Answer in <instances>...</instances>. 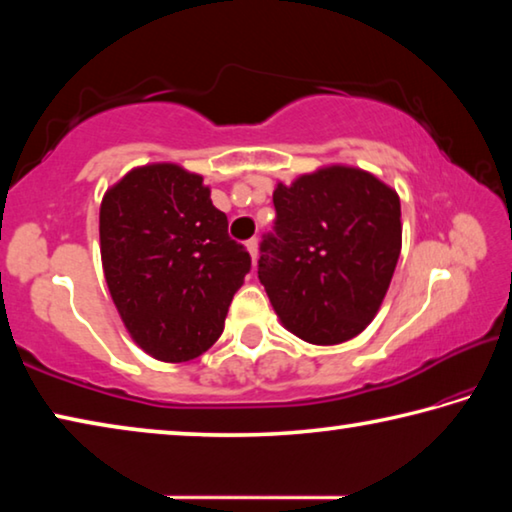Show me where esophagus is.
<instances>
[{"mask_svg": "<svg viewBox=\"0 0 512 512\" xmlns=\"http://www.w3.org/2000/svg\"><path fill=\"white\" fill-rule=\"evenodd\" d=\"M246 248H248L250 257H253V262H257V255H259V244H257V239H248V241H246Z\"/></svg>", "mask_w": 512, "mask_h": 512, "instance_id": "1", "label": "esophagus"}]
</instances>
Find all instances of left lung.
Segmentation results:
<instances>
[{"mask_svg": "<svg viewBox=\"0 0 512 512\" xmlns=\"http://www.w3.org/2000/svg\"><path fill=\"white\" fill-rule=\"evenodd\" d=\"M259 282L302 341L336 345L375 318L402 250L400 196L372 173L327 167L273 192Z\"/></svg>", "mask_w": 512, "mask_h": 512, "instance_id": "8db88e82", "label": "left lung"}]
</instances>
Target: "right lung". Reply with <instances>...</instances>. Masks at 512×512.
I'll use <instances>...</instances> for the list:
<instances>
[{"label": "right lung", "instance_id": "add662e5", "mask_svg": "<svg viewBox=\"0 0 512 512\" xmlns=\"http://www.w3.org/2000/svg\"><path fill=\"white\" fill-rule=\"evenodd\" d=\"M99 237L110 296L146 354L180 363L212 348L250 255L201 176L178 164L126 173L103 196Z\"/></svg>", "mask_w": 512, "mask_h": 512}]
</instances>
